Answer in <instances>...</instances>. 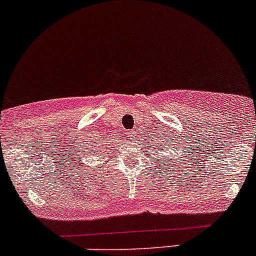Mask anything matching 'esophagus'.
Here are the masks:
<instances>
[{"instance_id":"1","label":"esophagus","mask_w":256,"mask_h":256,"mask_svg":"<svg viewBox=\"0 0 256 256\" xmlns=\"http://www.w3.org/2000/svg\"><path fill=\"white\" fill-rule=\"evenodd\" d=\"M130 136H131V138H132V132H131V135H130Z\"/></svg>"}]
</instances>
